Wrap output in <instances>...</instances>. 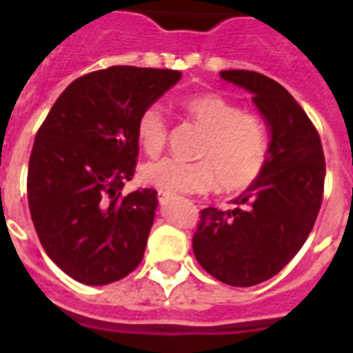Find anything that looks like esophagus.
<instances>
[{
	"label": "esophagus",
	"instance_id": "esophagus-1",
	"mask_svg": "<svg viewBox=\"0 0 353 353\" xmlns=\"http://www.w3.org/2000/svg\"><path fill=\"white\" fill-rule=\"evenodd\" d=\"M170 196H168V194H165V192H159V203L161 205H168L170 203Z\"/></svg>",
	"mask_w": 353,
	"mask_h": 353
}]
</instances>
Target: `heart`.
Instances as JSON below:
<instances>
[{
  "instance_id": "heart-1",
  "label": "heart",
  "mask_w": 353,
  "mask_h": 353,
  "mask_svg": "<svg viewBox=\"0 0 353 353\" xmlns=\"http://www.w3.org/2000/svg\"><path fill=\"white\" fill-rule=\"evenodd\" d=\"M187 119L203 128L196 157H174L146 163L141 177L148 187L168 196L201 194L220 185L225 192H240L260 179L269 159V132L260 115L218 93H203L183 102ZM137 137L148 155L163 152L168 141V119L157 104L144 108L137 121Z\"/></svg>"
}]
</instances>
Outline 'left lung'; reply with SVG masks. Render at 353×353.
<instances>
[{"instance_id": "obj_1", "label": "left lung", "mask_w": 353, "mask_h": 353, "mask_svg": "<svg viewBox=\"0 0 353 353\" xmlns=\"http://www.w3.org/2000/svg\"><path fill=\"white\" fill-rule=\"evenodd\" d=\"M220 74L252 93L271 128L269 159L234 209L201 210L192 249L214 279L249 288L274 276L307 240L323 205L326 163L317 128L279 82L243 69Z\"/></svg>"}]
</instances>
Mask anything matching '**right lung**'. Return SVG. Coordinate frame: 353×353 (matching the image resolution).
I'll return each mask as SVG.
<instances>
[{
    "label": "right lung",
    "mask_w": 353,
    "mask_h": 353,
    "mask_svg": "<svg viewBox=\"0 0 353 353\" xmlns=\"http://www.w3.org/2000/svg\"><path fill=\"white\" fill-rule=\"evenodd\" d=\"M181 79L172 69L112 65L65 88L36 133L27 198L47 256L71 279L106 285L144 256L157 190L124 196L139 157L137 121Z\"/></svg>",
    "instance_id": "1"
}]
</instances>
